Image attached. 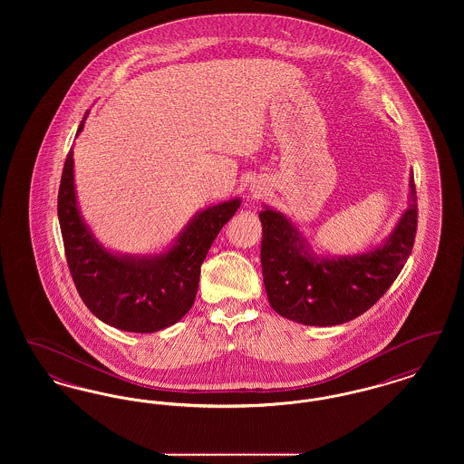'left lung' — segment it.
<instances>
[{
    "label": "left lung",
    "mask_w": 464,
    "mask_h": 464,
    "mask_svg": "<svg viewBox=\"0 0 464 464\" xmlns=\"http://www.w3.org/2000/svg\"><path fill=\"white\" fill-rule=\"evenodd\" d=\"M261 265L267 299L278 314L303 325H339L363 314L386 294L407 263L418 231V193L382 246L362 256L320 259L282 214L266 208Z\"/></svg>",
    "instance_id": "obj_1"
}]
</instances>
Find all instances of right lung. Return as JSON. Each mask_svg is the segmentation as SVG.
I'll return each mask as SVG.
<instances>
[{"label":"right lung","instance_id":"right-lung-1","mask_svg":"<svg viewBox=\"0 0 464 464\" xmlns=\"http://www.w3.org/2000/svg\"><path fill=\"white\" fill-rule=\"evenodd\" d=\"M87 114L78 133L83 130ZM238 208L240 199L237 198L199 212L176 245L161 256L142 259L114 256L97 243L82 221L71 148L61 177L57 212L67 266L80 297L99 320L120 331L148 334L174 325L193 306L199 266L222 226Z\"/></svg>","mask_w":464,"mask_h":464}]
</instances>
